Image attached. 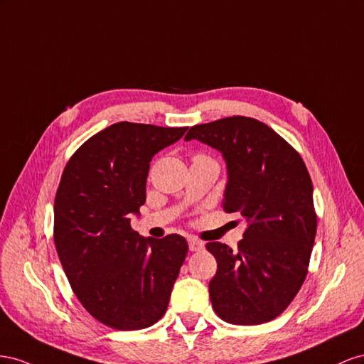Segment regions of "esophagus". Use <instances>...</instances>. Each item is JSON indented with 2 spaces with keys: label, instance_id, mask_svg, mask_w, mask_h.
<instances>
[{
  "label": "esophagus",
  "instance_id": "obj_1",
  "mask_svg": "<svg viewBox=\"0 0 364 364\" xmlns=\"http://www.w3.org/2000/svg\"><path fill=\"white\" fill-rule=\"evenodd\" d=\"M204 248V242L196 240V237H189V250L191 252H200Z\"/></svg>",
  "mask_w": 364,
  "mask_h": 364
}]
</instances>
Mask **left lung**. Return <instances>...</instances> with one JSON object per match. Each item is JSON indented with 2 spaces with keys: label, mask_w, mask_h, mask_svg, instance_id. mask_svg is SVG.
Segmentation results:
<instances>
[{
  "label": "left lung",
  "mask_w": 364,
  "mask_h": 364,
  "mask_svg": "<svg viewBox=\"0 0 364 364\" xmlns=\"http://www.w3.org/2000/svg\"><path fill=\"white\" fill-rule=\"evenodd\" d=\"M223 154V207L244 218L237 250L207 242L218 262L209 284L215 313L232 325H261L282 314L308 273L317 230L313 183L299 152L265 123L233 116L195 124L184 140Z\"/></svg>",
  "instance_id": "left-lung-1"
}]
</instances>
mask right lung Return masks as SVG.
<instances>
[{"instance_id": "add662e5", "label": "right lung", "mask_w": 364, "mask_h": 364, "mask_svg": "<svg viewBox=\"0 0 364 364\" xmlns=\"http://www.w3.org/2000/svg\"><path fill=\"white\" fill-rule=\"evenodd\" d=\"M188 128L119 122L71 155L55 198V245L79 302L119 331L154 325L168 309L188 255L180 235L143 237L131 227L146 201L152 157Z\"/></svg>"}]
</instances>
